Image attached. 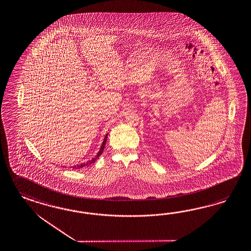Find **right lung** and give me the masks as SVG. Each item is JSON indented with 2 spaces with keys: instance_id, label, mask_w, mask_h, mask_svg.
Returning a JSON list of instances; mask_svg holds the SVG:
<instances>
[{
  "instance_id": "add662e5",
  "label": "right lung",
  "mask_w": 251,
  "mask_h": 251,
  "mask_svg": "<svg viewBox=\"0 0 251 251\" xmlns=\"http://www.w3.org/2000/svg\"><path fill=\"white\" fill-rule=\"evenodd\" d=\"M106 139H107V135H105V137H104V139H103V144H102V147L100 148V151L98 152V154L96 155V157H94L92 160L88 161V162L84 163V164H80V165H77V166H75V167H73V168H75V169H80V168H83V167H88V166H90L91 164H93L94 162H96L97 158L99 157V155H101L103 152V148H104V146H105Z\"/></svg>"
}]
</instances>
